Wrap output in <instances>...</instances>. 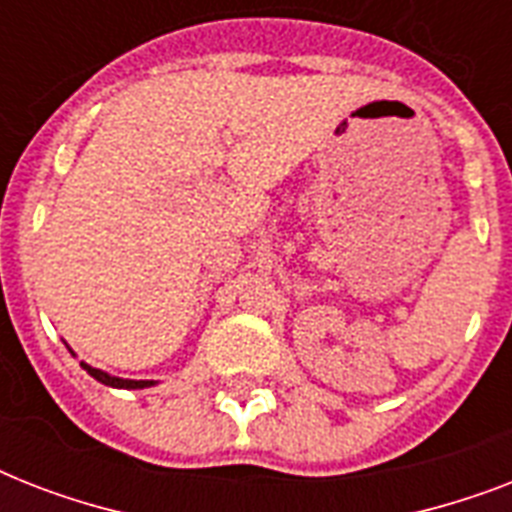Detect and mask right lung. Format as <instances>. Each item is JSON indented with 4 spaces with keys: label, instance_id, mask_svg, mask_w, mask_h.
Listing matches in <instances>:
<instances>
[{
    "label": "right lung",
    "instance_id": "add662e5",
    "mask_svg": "<svg viewBox=\"0 0 512 512\" xmlns=\"http://www.w3.org/2000/svg\"><path fill=\"white\" fill-rule=\"evenodd\" d=\"M71 350V348H68ZM74 353V350H71ZM76 356V353H74ZM79 366H82L84 372L90 374V377H95L98 382H103V385H108V388H122V390H143V388H154L156 380H124V377H114V374L103 372V369H95V366H90L87 361H79Z\"/></svg>",
    "mask_w": 512,
    "mask_h": 512
}]
</instances>
